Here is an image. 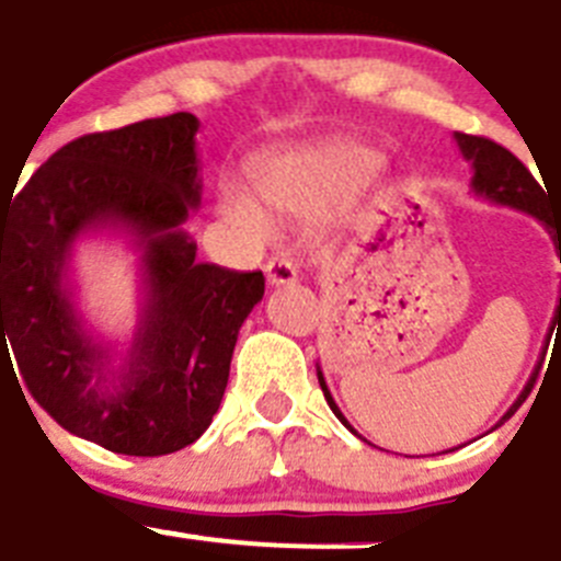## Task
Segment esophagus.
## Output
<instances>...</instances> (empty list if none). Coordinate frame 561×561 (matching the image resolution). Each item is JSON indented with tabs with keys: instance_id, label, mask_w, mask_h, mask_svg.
I'll return each instance as SVG.
<instances>
[{
	"instance_id": "34e87169",
	"label": "esophagus",
	"mask_w": 561,
	"mask_h": 561,
	"mask_svg": "<svg viewBox=\"0 0 561 561\" xmlns=\"http://www.w3.org/2000/svg\"><path fill=\"white\" fill-rule=\"evenodd\" d=\"M265 279H267V285H271V287L294 285V282H296V265H294V262L274 256V260H267V265H265Z\"/></svg>"
}]
</instances>
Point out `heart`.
I'll return each instance as SVG.
<instances>
[{
	"label": "heart",
	"mask_w": 561,
	"mask_h": 561,
	"mask_svg": "<svg viewBox=\"0 0 561 561\" xmlns=\"http://www.w3.org/2000/svg\"><path fill=\"white\" fill-rule=\"evenodd\" d=\"M378 169V154L358 146H330L316 152L287 154L260 174V194L267 206L290 217L324 214L367 183ZM220 211L248 240H265L271 220L245 186L226 180Z\"/></svg>",
	"instance_id": "1"
}]
</instances>
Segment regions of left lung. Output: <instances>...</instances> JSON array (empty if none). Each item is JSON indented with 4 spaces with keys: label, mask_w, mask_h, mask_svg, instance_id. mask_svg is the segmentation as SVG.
Masks as SVG:
<instances>
[{
    "label": "left lung",
    "mask_w": 561,
    "mask_h": 561,
    "mask_svg": "<svg viewBox=\"0 0 561 561\" xmlns=\"http://www.w3.org/2000/svg\"><path fill=\"white\" fill-rule=\"evenodd\" d=\"M455 140H457V146H460V154L469 160L471 172H474L471 174V192H474L477 197L489 199V203H496V206H508V208H516V211H525V214H530V217H537V220L548 228L550 240H553V248H557L559 262H561V217L550 214L548 197H545L542 186H539L537 180H534V174L525 169L523 160L514 158V154H511L505 146L494 144V140H489V138H477V135L455 133ZM550 330H557V333L561 330V290H559V305H557V310H553V321H550ZM537 369H539V364H537ZM537 369H534V375H537ZM534 375H530L528 387L523 389V396L516 398L514 407H511L508 412L500 417V423H496V426H503V423L514 415L516 407L523 403V398H528L530 383H534ZM319 383H321V392H324V398H328L330 409L335 412V417H339V421L344 423L350 432H353V426L347 423V417L341 415V409L335 407V401H333V396H330L328 381H324L321 369H319Z\"/></svg>",
    "instance_id": "obj_1"
}]
</instances>
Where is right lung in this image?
I'll use <instances>...</instances> for the list:
<instances>
[{
	"mask_svg": "<svg viewBox=\"0 0 561 561\" xmlns=\"http://www.w3.org/2000/svg\"><path fill=\"white\" fill-rule=\"evenodd\" d=\"M199 121L174 112L61 146L0 206V362L56 423L115 455L186 449L220 409L262 271L197 262ZM121 232L141 253V319L121 368L85 330L69 282L75 242ZM13 369V364H11Z\"/></svg>",
	"mask_w": 561,
	"mask_h": 561,
	"instance_id": "1",
	"label": "right lung"
}]
</instances>
